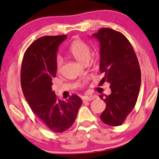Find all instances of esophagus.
Wrapping results in <instances>:
<instances>
[{"mask_svg": "<svg viewBox=\"0 0 159 159\" xmlns=\"http://www.w3.org/2000/svg\"><path fill=\"white\" fill-rule=\"evenodd\" d=\"M95 98L94 96H86L84 97V98H83V101H84V102H86V101H92Z\"/></svg>", "mask_w": 159, "mask_h": 159, "instance_id": "obj_1", "label": "esophagus"}]
</instances>
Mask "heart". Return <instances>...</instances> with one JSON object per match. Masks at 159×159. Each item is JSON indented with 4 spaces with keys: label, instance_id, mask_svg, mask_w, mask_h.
<instances>
[{
    "label": "heart",
    "instance_id": "b5f03b06",
    "mask_svg": "<svg viewBox=\"0 0 159 159\" xmlns=\"http://www.w3.org/2000/svg\"><path fill=\"white\" fill-rule=\"evenodd\" d=\"M69 52L74 58L80 61V63H85L89 62L91 57V49L90 46L80 39H75L72 41L69 47ZM63 64V59L62 57L58 56L56 60V65L57 70H61Z\"/></svg>",
    "mask_w": 159,
    "mask_h": 159
}]
</instances>
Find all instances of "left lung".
Wrapping results in <instances>:
<instances>
[{"label": "left lung", "mask_w": 159, "mask_h": 159, "mask_svg": "<svg viewBox=\"0 0 159 159\" xmlns=\"http://www.w3.org/2000/svg\"><path fill=\"white\" fill-rule=\"evenodd\" d=\"M100 43V71L104 77L100 85L110 84L111 93L100 98L106 107L101 115L104 124L118 126L134 109L141 87L139 61L131 43L121 33L109 28L93 34Z\"/></svg>", "instance_id": "obj_1"}]
</instances>
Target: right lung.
<instances>
[{"mask_svg": "<svg viewBox=\"0 0 159 159\" xmlns=\"http://www.w3.org/2000/svg\"><path fill=\"white\" fill-rule=\"evenodd\" d=\"M66 35L43 36L30 45L23 56L20 71L23 93L33 112L51 131L61 133L74 123L82 100L72 95L66 101L52 89L56 75V53Z\"/></svg>", "mask_w": 159, "mask_h": 159, "instance_id": "obj_1", "label": "right lung"}]
</instances>
